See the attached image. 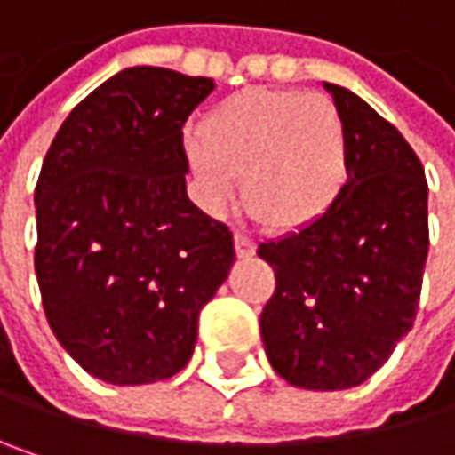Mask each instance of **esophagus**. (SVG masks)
I'll list each match as a JSON object with an SVG mask.
<instances>
[{
    "mask_svg": "<svg viewBox=\"0 0 455 455\" xmlns=\"http://www.w3.org/2000/svg\"><path fill=\"white\" fill-rule=\"evenodd\" d=\"M234 250H236V258H250V255H255V242L247 234L236 231L234 234Z\"/></svg>",
    "mask_w": 455,
    "mask_h": 455,
    "instance_id": "obj_1",
    "label": "esophagus"
}]
</instances>
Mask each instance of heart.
I'll list each match as a JSON object with an SVG mask.
<instances>
[{"mask_svg": "<svg viewBox=\"0 0 455 455\" xmlns=\"http://www.w3.org/2000/svg\"><path fill=\"white\" fill-rule=\"evenodd\" d=\"M184 152L208 211L224 213L242 179L244 208L276 231L326 219L350 181V137L331 100L300 89H244L216 105Z\"/></svg>", "mask_w": 455, "mask_h": 455, "instance_id": "heart-1", "label": "heart"}]
</instances>
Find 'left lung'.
<instances>
[{"label": "left lung", "mask_w": 455, "mask_h": 455, "mask_svg": "<svg viewBox=\"0 0 455 455\" xmlns=\"http://www.w3.org/2000/svg\"><path fill=\"white\" fill-rule=\"evenodd\" d=\"M323 89L350 137V181L326 219L258 247L276 274L260 337L290 385L347 390L413 326L429 247L427 179L393 124L350 89Z\"/></svg>", "instance_id": "obj_1"}]
</instances>
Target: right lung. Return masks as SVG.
<instances>
[{
    "mask_svg": "<svg viewBox=\"0 0 455 455\" xmlns=\"http://www.w3.org/2000/svg\"><path fill=\"white\" fill-rule=\"evenodd\" d=\"M213 78L137 65L81 100L36 181V279L57 342L92 377L149 385L187 366L234 239L187 197L184 124Z\"/></svg>",
    "mask_w": 455,
    "mask_h": 455,
    "instance_id": "add662e5",
    "label": "right lung"
}]
</instances>
